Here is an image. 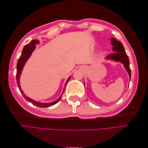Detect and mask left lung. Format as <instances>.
<instances>
[{
  "label": "left lung",
  "instance_id": "obj_1",
  "mask_svg": "<svg viewBox=\"0 0 148 148\" xmlns=\"http://www.w3.org/2000/svg\"><path fill=\"white\" fill-rule=\"evenodd\" d=\"M111 44L112 46V50L114 53H111L106 57L107 59H110L115 62H120L124 65L125 69L128 72L130 80L131 79V70L130 68V62L128 57L127 55L125 50L123 46L122 42L117 41L115 38H112L110 39Z\"/></svg>",
  "mask_w": 148,
  "mask_h": 148
}]
</instances>
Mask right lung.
I'll list each match as a JSON object with an SVG mask.
<instances>
[{"label":"right lung","instance_id":"1","mask_svg":"<svg viewBox=\"0 0 148 148\" xmlns=\"http://www.w3.org/2000/svg\"><path fill=\"white\" fill-rule=\"evenodd\" d=\"M36 44H39V41H37V40H32V41H31V42L29 44H28L27 45H26L24 47L23 51H22L21 52V56L20 57L18 60L17 62V65H16V83H17V85H18V87L19 89H20V92L22 94V95L23 96V97H25V99L28 101L32 103L33 104L36 106L39 107H50L52 106L53 105L56 104V103H57L59 102L60 99H61V97L62 96V94L64 93V91L62 92V95L60 96V97L59 99H57L56 101L52 102H49V103H43V102H39L37 101H35L33 99H30L28 97L26 96L24 92L22 91V89L21 88L20 86V76L21 74V71L23 70V66H25L26 62H27L28 59L29 58V57L31 56V53L34 51V50L35 49L36 47ZM71 77H70L68 79H67V81L66 82L65 84V86H66V83H68V82L69 81V79H70Z\"/></svg>","mask_w":148,"mask_h":148}]
</instances>
